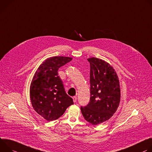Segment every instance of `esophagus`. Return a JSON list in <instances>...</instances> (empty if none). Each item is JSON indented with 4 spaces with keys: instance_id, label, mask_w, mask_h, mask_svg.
<instances>
[{
    "instance_id": "obj_1",
    "label": "esophagus",
    "mask_w": 152,
    "mask_h": 152,
    "mask_svg": "<svg viewBox=\"0 0 152 152\" xmlns=\"http://www.w3.org/2000/svg\"><path fill=\"white\" fill-rule=\"evenodd\" d=\"M72 99H73V102L74 103H76L77 102V97L76 96H74L72 97Z\"/></svg>"
}]
</instances>
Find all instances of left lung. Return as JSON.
<instances>
[{"label": "left lung", "mask_w": 152, "mask_h": 152, "mask_svg": "<svg viewBox=\"0 0 152 152\" xmlns=\"http://www.w3.org/2000/svg\"><path fill=\"white\" fill-rule=\"evenodd\" d=\"M90 63V102L81 107L85 119L93 125L109 120L119 106L121 92L120 81L113 67L96 57L88 58Z\"/></svg>", "instance_id": "left-lung-1"}]
</instances>
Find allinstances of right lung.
Returning a JSON list of instances; mask_svg holds the SVG:
<instances>
[{
  "instance_id": "add662e5",
  "label": "right lung",
  "mask_w": 152,
  "mask_h": 152,
  "mask_svg": "<svg viewBox=\"0 0 152 152\" xmlns=\"http://www.w3.org/2000/svg\"><path fill=\"white\" fill-rule=\"evenodd\" d=\"M69 57L56 56L46 59L40 65L31 83L29 95L35 111L48 121L56 120L74 104L64 91L58 76L60 67L71 61Z\"/></svg>"
}]
</instances>
